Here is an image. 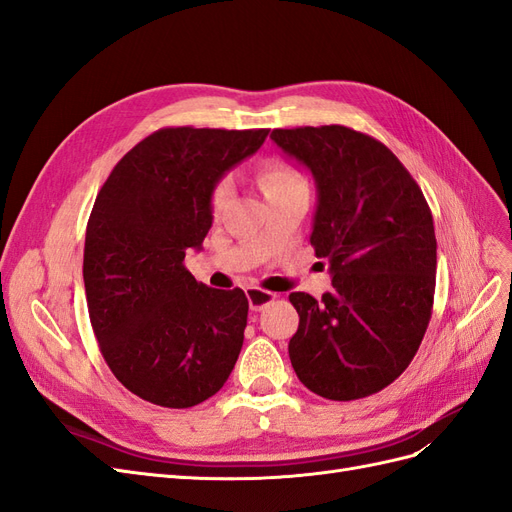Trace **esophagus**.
I'll return each instance as SVG.
<instances>
[{"mask_svg":"<svg viewBox=\"0 0 512 512\" xmlns=\"http://www.w3.org/2000/svg\"><path fill=\"white\" fill-rule=\"evenodd\" d=\"M247 294V301H250V309H254V312H260V309H265L269 303L275 301V294L269 292V290H260V288H247L245 290Z\"/></svg>","mask_w":512,"mask_h":512,"instance_id":"obj_1","label":"esophagus"}]
</instances>
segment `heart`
I'll list each match as a JSON object with an SVG mask.
<instances>
[{"mask_svg":"<svg viewBox=\"0 0 512 512\" xmlns=\"http://www.w3.org/2000/svg\"><path fill=\"white\" fill-rule=\"evenodd\" d=\"M258 185L262 194L267 196L269 203L277 198H284L288 194L307 190V181L299 173L297 168L282 162V160H267L262 162L258 168ZM232 194V181L230 177H222L218 183L213 185L211 192V213L218 218V215L224 211L226 203L230 200Z\"/></svg>","mask_w":512,"mask_h":512,"instance_id":"1","label":"heart"}]
</instances>
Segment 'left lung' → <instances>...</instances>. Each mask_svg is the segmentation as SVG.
<instances>
[{"label": "left lung", "instance_id": "left-lung-1", "mask_svg": "<svg viewBox=\"0 0 512 512\" xmlns=\"http://www.w3.org/2000/svg\"><path fill=\"white\" fill-rule=\"evenodd\" d=\"M312 170L318 207L309 243L333 290L292 292L299 329L290 363L309 391L350 401L404 374L423 342L436 292V232L427 200L395 153L346 126L273 130Z\"/></svg>", "mask_w": 512, "mask_h": 512}]
</instances>
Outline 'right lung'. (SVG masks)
Returning <instances> with one entry per match:
<instances>
[{"label":"right lung","mask_w":512,"mask_h":512,"mask_svg":"<svg viewBox=\"0 0 512 512\" xmlns=\"http://www.w3.org/2000/svg\"><path fill=\"white\" fill-rule=\"evenodd\" d=\"M269 130L162 128L104 181L85 232L89 320L115 378L162 408L218 393L247 324L245 292L209 288L183 260L211 228V192Z\"/></svg>","instance_id":"1"}]
</instances>
